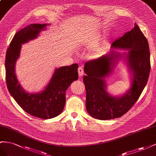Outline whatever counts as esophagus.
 <instances>
[{"label": "esophagus", "mask_w": 156, "mask_h": 156, "mask_svg": "<svg viewBox=\"0 0 156 156\" xmlns=\"http://www.w3.org/2000/svg\"><path fill=\"white\" fill-rule=\"evenodd\" d=\"M78 72L79 77H82V76L83 75V74H84L83 69V68L82 67V66H80V67H79V68H78Z\"/></svg>", "instance_id": "obj_1"}]
</instances>
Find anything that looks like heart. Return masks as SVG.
<instances>
[{
	"label": "heart",
	"mask_w": 156,
	"mask_h": 156,
	"mask_svg": "<svg viewBox=\"0 0 156 156\" xmlns=\"http://www.w3.org/2000/svg\"><path fill=\"white\" fill-rule=\"evenodd\" d=\"M105 48H104V47H102V48H101L99 50V53H101V52H103L104 51H105Z\"/></svg>",
	"instance_id": "obj_1"
}]
</instances>
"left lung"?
<instances>
[{"label":"left lung","mask_w":156,"mask_h":156,"mask_svg":"<svg viewBox=\"0 0 156 156\" xmlns=\"http://www.w3.org/2000/svg\"><path fill=\"white\" fill-rule=\"evenodd\" d=\"M128 50L127 60L132 72V87L119 98L112 97L105 91V81L112 71L115 60L120 58L115 48ZM150 71V53L147 39L135 23L132 30L112 43L111 51L84 65L83 78L86 90V106L93 118L106 120L121 117L135 105L147 83Z\"/></svg>","instance_id":"left-lung-1"}]
</instances>
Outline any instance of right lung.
Masks as SVG:
<instances>
[{"label": "right lung", "mask_w": 156, "mask_h": 156, "mask_svg": "<svg viewBox=\"0 0 156 156\" xmlns=\"http://www.w3.org/2000/svg\"><path fill=\"white\" fill-rule=\"evenodd\" d=\"M47 24H31L16 33L6 54V81L11 95L27 113L41 119L57 116L65 107V92L78 78V65L56 69L45 89L38 93H27L21 87L15 73V65L19 58L21 44L36 38Z\"/></svg>", "instance_id": "1"}]
</instances>
